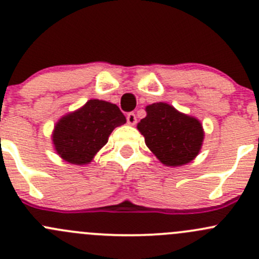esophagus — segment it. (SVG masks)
Returning <instances> with one entry per match:
<instances>
[{"label": "esophagus", "instance_id": "esophagus-1", "mask_svg": "<svg viewBox=\"0 0 259 259\" xmlns=\"http://www.w3.org/2000/svg\"><path fill=\"white\" fill-rule=\"evenodd\" d=\"M126 120H127V124L129 125H135L137 124V115L134 113H129L126 115Z\"/></svg>", "mask_w": 259, "mask_h": 259}]
</instances>
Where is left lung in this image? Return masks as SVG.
Segmentation results:
<instances>
[{
	"mask_svg": "<svg viewBox=\"0 0 259 259\" xmlns=\"http://www.w3.org/2000/svg\"><path fill=\"white\" fill-rule=\"evenodd\" d=\"M145 111L138 130L160 163L180 166L197 158L204 140V130L197 117L180 113L166 103L151 104Z\"/></svg>",
	"mask_w": 259,
	"mask_h": 259,
	"instance_id": "8db88e82",
	"label": "left lung"
}]
</instances>
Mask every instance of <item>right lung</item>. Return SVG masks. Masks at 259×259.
Instances as JSON below:
<instances>
[{
  "label": "right lung",
  "mask_w": 259,
  "mask_h": 259,
  "mask_svg": "<svg viewBox=\"0 0 259 259\" xmlns=\"http://www.w3.org/2000/svg\"><path fill=\"white\" fill-rule=\"evenodd\" d=\"M125 122L124 114L115 104L91 99L55 124L52 144L65 161L85 165L108 143L115 127Z\"/></svg>",
  "instance_id": "obj_1"
}]
</instances>
